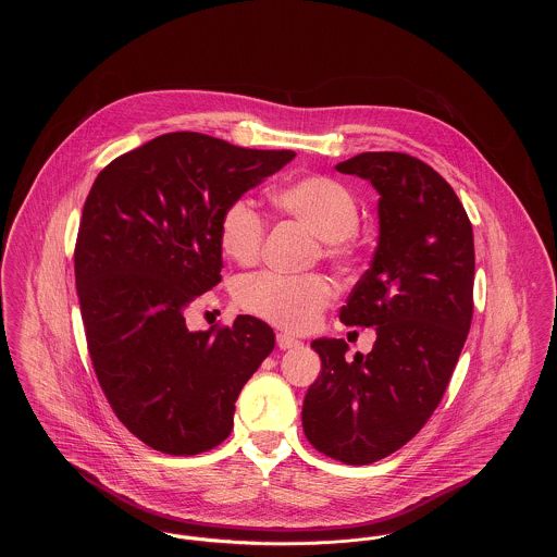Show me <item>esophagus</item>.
<instances>
[{
  "mask_svg": "<svg viewBox=\"0 0 557 557\" xmlns=\"http://www.w3.org/2000/svg\"><path fill=\"white\" fill-rule=\"evenodd\" d=\"M276 345H278V349H292V347L302 345V341H298V338H296V336H292V334L278 332V334H276Z\"/></svg>",
  "mask_w": 557,
  "mask_h": 557,
  "instance_id": "esophagus-1",
  "label": "esophagus"
}]
</instances>
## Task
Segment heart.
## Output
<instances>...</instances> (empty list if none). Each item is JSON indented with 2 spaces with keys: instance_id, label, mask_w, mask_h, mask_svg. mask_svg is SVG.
<instances>
[{
  "instance_id": "b5f03b06",
  "label": "heart",
  "mask_w": 557,
  "mask_h": 557,
  "mask_svg": "<svg viewBox=\"0 0 557 557\" xmlns=\"http://www.w3.org/2000/svg\"><path fill=\"white\" fill-rule=\"evenodd\" d=\"M272 206L318 238L321 259L334 265H347L354 259L360 203L343 182L330 175L294 177L274 188ZM265 221L246 197L225 206L219 221V242L232 261L252 265L261 257ZM330 300L332 285L321 274L285 276L259 272L244 278L238 287L244 311L292 332H305L315 325Z\"/></svg>"
}]
</instances>
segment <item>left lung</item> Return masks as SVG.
Segmentation results:
<instances>
[{
	"label": "left lung",
	"instance_id": "obj_1",
	"mask_svg": "<svg viewBox=\"0 0 557 557\" xmlns=\"http://www.w3.org/2000/svg\"><path fill=\"white\" fill-rule=\"evenodd\" d=\"M336 171L380 193L371 268L341 309L345 325H375L373 349L345 358L343 338H319L321 373L302 405L307 440L347 466L405 446L446 393L474 315V234L453 186L426 162L364 152Z\"/></svg>",
	"mask_w": 557,
	"mask_h": 557
}]
</instances>
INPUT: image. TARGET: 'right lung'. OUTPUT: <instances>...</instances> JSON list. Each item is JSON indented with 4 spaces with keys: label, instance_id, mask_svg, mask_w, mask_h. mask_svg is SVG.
<instances>
[{
    "label": "right lung",
    "instance_id": "right-lung-1",
    "mask_svg": "<svg viewBox=\"0 0 557 557\" xmlns=\"http://www.w3.org/2000/svg\"><path fill=\"white\" fill-rule=\"evenodd\" d=\"M294 157L166 133L111 160L85 199L75 281L87 351L120 422L154 450L188 457L227 440L242 386L274 349L261 319L190 332L184 313L221 283L225 206Z\"/></svg>",
    "mask_w": 557,
    "mask_h": 557
}]
</instances>
